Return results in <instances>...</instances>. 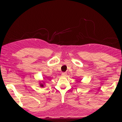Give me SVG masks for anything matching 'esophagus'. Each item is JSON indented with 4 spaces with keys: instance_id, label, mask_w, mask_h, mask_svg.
<instances>
[{
    "instance_id": "obj_1",
    "label": "esophagus",
    "mask_w": 122,
    "mask_h": 122,
    "mask_svg": "<svg viewBox=\"0 0 122 122\" xmlns=\"http://www.w3.org/2000/svg\"><path fill=\"white\" fill-rule=\"evenodd\" d=\"M62 75H63V76H66L67 75V73H66V72H63V73H62Z\"/></svg>"
}]
</instances>
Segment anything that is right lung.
Here are the masks:
<instances>
[{"instance_id":"add662e5","label":"right lung","mask_w":122,"mask_h":122,"mask_svg":"<svg viewBox=\"0 0 122 122\" xmlns=\"http://www.w3.org/2000/svg\"><path fill=\"white\" fill-rule=\"evenodd\" d=\"M44 84H43V83H41L40 84V86H41V87H44Z\"/></svg>"}]
</instances>
